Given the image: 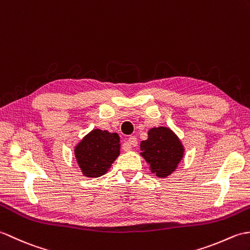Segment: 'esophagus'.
Wrapping results in <instances>:
<instances>
[{
	"mask_svg": "<svg viewBox=\"0 0 250 250\" xmlns=\"http://www.w3.org/2000/svg\"><path fill=\"white\" fill-rule=\"evenodd\" d=\"M137 144H138V140H137V138L136 137H129L128 138V140H127L124 144H123V149L124 151H130V148L132 147V146H137Z\"/></svg>",
	"mask_w": 250,
	"mask_h": 250,
	"instance_id": "34e87169",
	"label": "esophagus"
}]
</instances>
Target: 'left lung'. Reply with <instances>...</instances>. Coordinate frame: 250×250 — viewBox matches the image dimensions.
<instances>
[{"label": "left lung", "mask_w": 250, "mask_h": 250, "mask_svg": "<svg viewBox=\"0 0 250 250\" xmlns=\"http://www.w3.org/2000/svg\"><path fill=\"white\" fill-rule=\"evenodd\" d=\"M147 140L140 144L141 155L148 163L153 173L166 177L175 170L183 158L184 148L171 129L158 127L148 130Z\"/></svg>", "instance_id": "1"}]
</instances>
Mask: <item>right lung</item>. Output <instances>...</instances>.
<instances>
[{"mask_svg": "<svg viewBox=\"0 0 250 250\" xmlns=\"http://www.w3.org/2000/svg\"><path fill=\"white\" fill-rule=\"evenodd\" d=\"M75 155L83 174L102 176L120 155V137L115 132L94 129L76 146Z\"/></svg>", "mask_w": 250, "mask_h": 250, "instance_id": "obj_1", "label": "right lung"}]
</instances>
